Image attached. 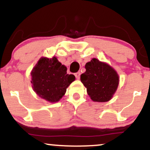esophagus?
Returning <instances> with one entry per match:
<instances>
[{
    "mask_svg": "<svg viewBox=\"0 0 150 150\" xmlns=\"http://www.w3.org/2000/svg\"><path fill=\"white\" fill-rule=\"evenodd\" d=\"M75 76L77 79L80 78V72H77V73H75Z\"/></svg>",
    "mask_w": 150,
    "mask_h": 150,
    "instance_id": "esophagus-1",
    "label": "esophagus"
}]
</instances>
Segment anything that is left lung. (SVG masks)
<instances>
[{"label": "left lung", "instance_id": "1", "mask_svg": "<svg viewBox=\"0 0 150 150\" xmlns=\"http://www.w3.org/2000/svg\"><path fill=\"white\" fill-rule=\"evenodd\" d=\"M85 73L82 74L80 80L87 88L88 95L94 101H109L116 91L119 78L111 66L93 58L86 63Z\"/></svg>", "mask_w": 150, "mask_h": 150}]
</instances>
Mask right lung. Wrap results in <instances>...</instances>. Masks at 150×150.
Segmentation results:
<instances>
[{
	"mask_svg": "<svg viewBox=\"0 0 150 150\" xmlns=\"http://www.w3.org/2000/svg\"><path fill=\"white\" fill-rule=\"evenodd\" d=\"M33 89L38 95L49 102H56L63 97L67 87L75 77L67 73V68L56 57L42 58L32 73Z\"/></svg>",
	"mask_w": 150,
	"mask_h": 150,
	"instance_id": "right-lung-1",
	"label": "right lung"
}]
</instances>
